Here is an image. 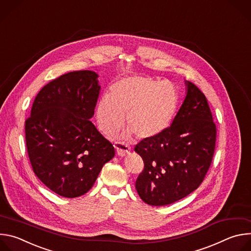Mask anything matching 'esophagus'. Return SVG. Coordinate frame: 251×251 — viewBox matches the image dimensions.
<instances>
[{
  "mask_svg": "<svg viewBox=\"0 0 251 251\" xmlns=\"http://www.w3.org/2000/svg\"><path fill=\"white\" fill-rule=\"evenodd\" d=\"M115 148H116V151H117V154L121 157H124L126 155H128L130 153V146L128 144H126V143L124 142H116L114 144Z\"/></svg>",
  "mask_w": 251,
  "mask_h": 251,
  "instance_id": "1",
  "label": "esophagus"
}]
</instances>
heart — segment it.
<instances>
[{
    "instance_id": "heart-1",
    "label": "heart",
    "mask_w": 251,
    "mask_h": 251,
    "mask_svg": "<svg viewBox=\"0 0 251 251\" xmlns=\"http://www.w3.org/2000/svg\"><path fill=\"white\" fill-rule=\"evenodd\" d=\"M177 95L169 81L131 76L115 82L96 106V120L105 134L118 131L127 116L129 128L140 138H153L171 123Z\"/></svg>"
}]
</instances>
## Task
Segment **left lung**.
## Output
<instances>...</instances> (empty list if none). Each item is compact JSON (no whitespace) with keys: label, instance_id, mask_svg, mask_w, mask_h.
<instances>
[{"label":"left lung","instance_id":"8db88e82","mask_svg":"<svg viewBox=\"0 0 251 251\" xmlns=\"http://www.w3.org/2000/svg\"><path fill=\"white\" fill-rule=\"evenodd\" d=\"M187 95L170 127L135 146L144 161L136 190L150 205H166L197 190L211 164L217 127L204 94L185 81Z\"/></svg>","mask_w":251,"mask_h":251}]
</instances>
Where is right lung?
I'll use <instances>...</instances> for the list:
<instances>
[{"instance_id": "right-lung-1", "label": "right lung", "mask_w": 251, "mask_h": 251, "mask_svg": "<svg viewBox=\"0 0 251 251\" xmlns=\"http://www.w3.org/2000/svg\"><path fill=\"white\" fill-rule=\"evenodd\" d=\"M98 75L73 71L50 81L35 97L25 120L28 158L40 180L64 198H77L94 185L115 155L89 120L100 92Z\"/></svg>"}]
</instances>
